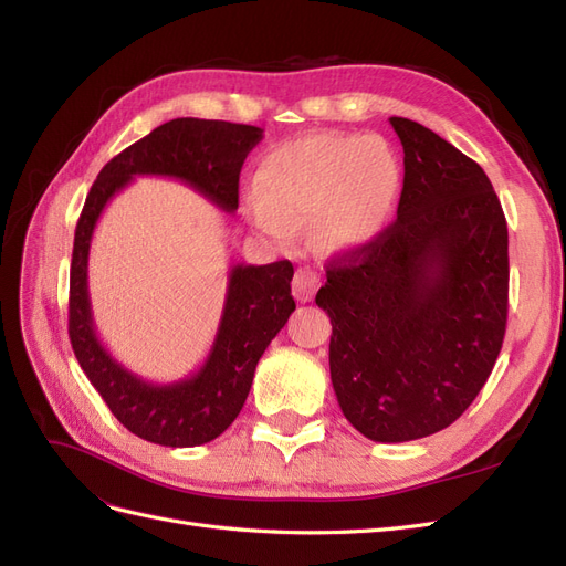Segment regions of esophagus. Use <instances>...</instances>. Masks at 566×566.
<instances>
[{
	"instance_id": "esophagus-1",
	"label": "esophagus",
	"mask_w": 566,
	"mask_h": 566,
	"mask_svg": "<svg viewBox=\"0 0 566 566\" xmlns=\"http://www.w3.org/2000/svg\"><path fill=\"white\" fill-rule=\"evenodd\" d=\"M318 285H321V276H318V273H316L314 269H310V266H300V269L295 271V279H293V295H295L300 302H310V300H314Z\"/></svg>"
}]
</instances>
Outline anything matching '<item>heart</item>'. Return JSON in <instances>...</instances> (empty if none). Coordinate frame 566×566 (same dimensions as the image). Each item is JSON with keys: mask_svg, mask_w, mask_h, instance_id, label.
Returning <instances> with one entry per match:
<instances>
[{"mask_svg": "<svg viewBox=\"0 0 566 566\" xmlns=\"http://www.w3.org/2000/svg\"><path fill=\"white\" fill-rule=\"evenodd\" d=\"M397 186L399 165L382 142L316 134L266 153L252 214L276 238L321 219L325 243L358 248L380 231Z\"/></svg>", "mask_w": 566, "mask_h": 566, "instance_id": "b5f03b06", "label": "heart"}]
</instances>
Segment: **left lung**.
<instances>
[{
  "instance_id": "obj_1",
  "label": "left lung",
  "mask_w": 566,
  "mask_h": 566,
  "mask_svg": "<svg viewBox=\"0 0 566 566\" xmlns=\"http://www.w3.org/2000/svg\"><path fill=\"white\" fill-rule=\"evenodd\" d=\"M397 219L325 271L331 380L358 432L399 443L455 422L482 391L507 323V224L484 169L413 119Z\"/></svg>"
}]
</instances>
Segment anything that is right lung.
<instances>
[{"mask_svg":"<svg viewBox=\"0 0 566 566\" xmlns=\"http://www.w3.org/2000/svg\"><path fill=\"white\" fill-rule=\"evenodd\" d=\"M262 129L224 119L177 117L153 129L101 169L75 229L71 264L67 335L77 361L127 430L172 449L217 439L238 418L250 394L256 361L295 312L287 260L252 266L235 264L212 349L198 373L179 382L156 385L115 361L101 345L92 318L87 262L96 221L108 200L134 177H172L202 193L219 210H238V179Z\"/></svg>","mask_w":566,"mask_h":566,"instance_id":"1","label":"right lung"}]
</instances>
